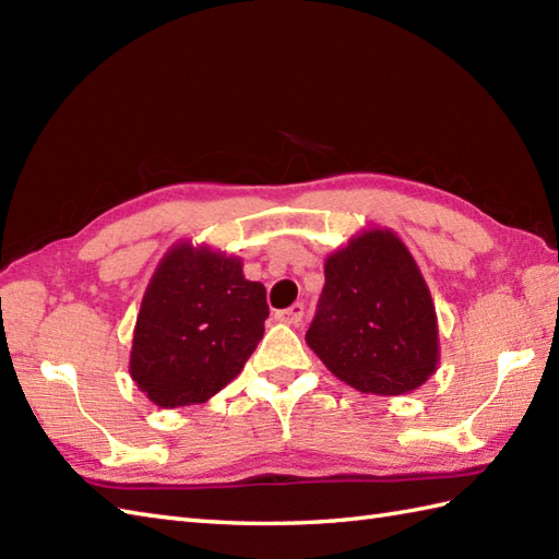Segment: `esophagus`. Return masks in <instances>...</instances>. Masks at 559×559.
Segmentation results:
<instances>
[{
	"instance_id": "34e87169",
	"label": "esophagus",
	"mask_w": 559,
	"mask_h": 559,
	"mask_svg": "<svg viewBox=\"0 0 559 559\" xmlns=\"http://www.w3.org/2000/svg\"><path fill=\"white\" fill-rule=\"evenodd\" d=\"M302 317H305V305H302V302H295L293 307H288V310H278V312H276L278 322L293 324V326H298V324L302 322Z\"/></svg>"
}]
</instances>
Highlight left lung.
Returning a JSON list of instances; mask_svg holds the SVG:
<instances>
[{
    "mask_svg": "<svg viewBox=\"0 0 559 559\" xmlns=\"http://www.w3.org/2000/svg\"><path fill=\"white\" fill-rule=\"evenodd\" d=\"M324 290L307 346L341 382L401 396L437 372L439 329L430 288L389 228H365L326 257Z\"/></svg>",
    "mask_w": 559,
    "mask_h": 559,
    "instance_id": "1",
    "label": "left lung"
}]
</instances>
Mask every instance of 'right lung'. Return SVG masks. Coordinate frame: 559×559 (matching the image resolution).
Listing matches in <instances>:
<instances>
[{
  "instance_id": "obj_1",
  "label": "right lung",
  "mask_w": 559,
  "mask_h": 559,
  "mask_svg": "<svg viewBox=\"0 0 559 559\" xmlns=\"http://www.w3.org/2000/svg\"><path fill=\"white\" fill-rule=\"evenodd\" d=\"M266 317V288L240 257L177 242L141 300L129 374L158 408L206 403L242 372Z\"/></svg>"
}]
</instances>
